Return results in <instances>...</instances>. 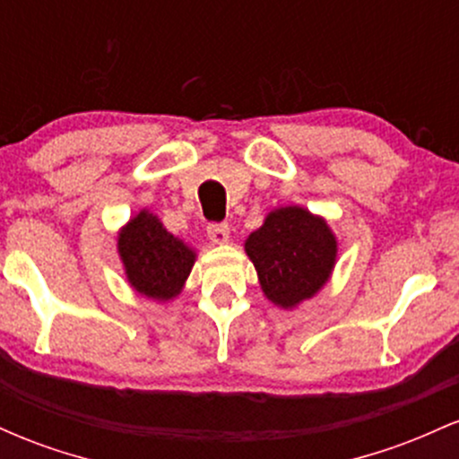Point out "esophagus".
<instances>
[{"mask_svg": "<svg viewBox=\"0 0 459 459\" xmlns=\"http://www.w3.org/2000/svg\"><path fill=\"white\" fill-rule=\"evenodd\" d=\"M207 235L213 244H226L230 237V229L226 222H213L207 226Z\"/></svg>", "mask_w": 459, "mask_h": 459, "instance_id": "34e87169", "label": "esophagus"}]
</instances>
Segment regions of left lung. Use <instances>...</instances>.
<instances>
[{
  "instance_id": "1",
  "label": "left lung",
  "mask_w": 459,
  "mask_h": 459,
  "mask_svg": "<svg viewBox=\"0 0 459 459\" xmlns=\"http://www.w3.org/2000/svg\"><path fill=\"white\" fill-rule=\"evenodd\" d=\"M246 252L267 299L293 308L313 298L330 278L336 239L324 218L302 207H282L247 237Z\"/></svg>"
}]
</instances>
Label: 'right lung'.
I'll return each mask as SVG.
<instances>
[{
  "mask_svg": "<svg viewBox=\"0 0 459 459\" xmlns=\"http://www.w3.org/2000/svg\"><path fill=\"white\" fill-rule=\"evenodd\" d=\"M118 252L131 287L160 302L181 293L196 261V252L149 212H140L120 230Z\"/></svg>",
  "mask_w": 459,
  "mask_h": 459,
  "instance_id": "1",
  "label": "right lung"
}]
</instances>
